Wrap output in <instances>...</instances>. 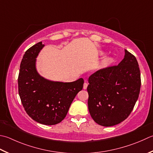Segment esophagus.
Here are the masks:
<instances>
[{
  "label": "esophagus",
  "instance_id": "34e87169",
  "mask_svg": "<svg viewBox=\"0 0 153 153\" xmlns=\"http://www.w3.org/2000/svg\"><path fill=\"white\" fill-rule=\"evenodd\" d=\"M88 83L85 82L84 83H83V89H86L87 88H88Z\"/></svg>",
  "mask_w": 153,
  "mask_h": 153
}]
</instances>
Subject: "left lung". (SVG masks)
<instances>
[{"label": "left lung", "mask_w": 153, "mask_h": 153, "mask_svg": "<svg viewBox=\"0 0 153 153\" xmlns=\"http://www.w3.org/2000/svg\"><path fill=\"white\" fill-rule=\"evenodd\" d=\"M88 82L92 119L101 126L117 125L128 117L138 100L141 85L138 62L125 50L124 58L118 65L97 71Z\"/></svg>", "instance_id": "8db88e82"}]
</instances>
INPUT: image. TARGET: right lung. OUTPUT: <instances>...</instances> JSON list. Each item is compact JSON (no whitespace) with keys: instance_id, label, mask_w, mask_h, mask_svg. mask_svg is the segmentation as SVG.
Listing matches in <instances>:
<instances>
[{"instance_id":"obj_1","label":"right lung","mask_w":153,"mask_h":153,"mask_svg":"<svg viewBox=\"0 0 153 153\" xmlns=\"http://www.w3.org/2000/svg\"><path fill=\"white\" fill-rule=\"evenodd\" d=\"M44 46L40 42L27 50L24 55L18 78L19 94L26 112L33 120L53 125L65 117L84 82L83 78L73 82H53L41 76L36 62Z\"/></svg>"}]
</instances>
